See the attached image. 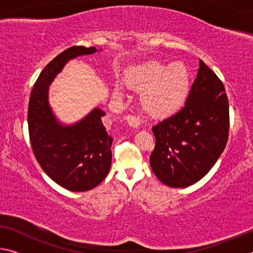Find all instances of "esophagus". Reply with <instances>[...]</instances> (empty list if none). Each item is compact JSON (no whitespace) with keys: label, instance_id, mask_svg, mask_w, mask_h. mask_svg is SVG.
Segmentation results:
<instances>
[{"label":"esophagus","instance_id":"34e87169","mask_svg":"<svg viewBox=\"0 0 253 253\" xmlns=\"http://www.w3.org/2000/svg\"><path fill=\"white\" fill-rule=\"evenodd\" d=\"M125 119H126L128 125L131 126V127L137 128V127H139V125H140L139 118L136 117V116H132V115H128V116H126Z\"/></svg>","mask_w":253,"mask_h":253}]
</instances>
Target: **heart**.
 Here are the masks:
<instances>
[{
  "mask_svg": "<svg viewBox=\"0 0 253 253\" xmlns=\"http://www.w3.org/2000/svg\"><path fill=\"white\" fill-rule=\"evenodd\" d=\"M127 84L143 91L140 104L152 116H166L178 109L190 88V72L182 62L164 63L152 61L132 69ZM121 93V89H116Z\"/></svg>",
  "mask_w": 253,
  "mask_h": 253,
  "instance_id": "heart-1",
  "label": "heart"
}]
</instances>
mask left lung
Returning a JSON list of instances; mask_svg holds the SVG:
<instances>
[{
    "label": "left lung",
    "instance_id": "obj_1",
    "mask_svg": "<svg viewBox=\"0 0 253 253\" xmlns=\"http://www.w3.org/2000/svg\"><path fill=\"white\" fill-rule=\"evenodd\" d=\"M229 127L224 85L200 60L185 105L152 128L155 148L149 163L154 174L163 184L176 188L200 181L224 151Z\"/></svg>",
    "mask_w": 253,
    "mask_h": 253
}]
</instances>
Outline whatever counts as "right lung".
I'll return each instance as SVG.
<instances>
[{
  "label": "right lung",
  "instance_id": "1",
  "mask_svg": "<svg viewBox=\"0 0 253 253\" xmlns=\"http://www.w3.org/2000/svg\"><path fill=\"white\" fill-rule=\"evenodd\" d=\"M95 46H70L58 54L34 84L28 107L30 142L42 169L60 186L84 192L104 181L111 165L113 138L95 108L83 121L63 126L55 119L48 102V87L70 59L95 53Z\"/></svg>",
  "mask_w": 253,
  "mask_h": 253
}]
</instances>
